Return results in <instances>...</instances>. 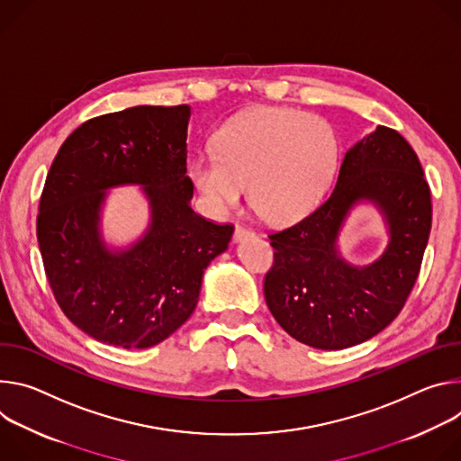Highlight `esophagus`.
Wrapping results in <instances>:
<instances>
[{"label": "esophagus", "mask_w": 461, "mask_h": 461, "mask_svg": "<svg viewBox=\"0 0 461 461\" xmlns=\"http://www.w3.org/2000/svg\"><path fill=\"white\" fill-rule=\"evenodd\" d=\"M252 236H254V230H250V229H247L243 225H236V229H234V240L236 241H241V240L252 238Z\"/></svg>", "instance_id": "34e87169"}]
</instances>
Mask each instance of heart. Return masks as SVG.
Returning <instances> with one entry per match:
<instances>
[{
  "label": "heart",
  "mask_w": 461,
  "mask_h": 461,
  "mask_svg": "<svg viewBox=\"0 0 461 461\" xmlns=\"http://www.w3.org/2000/svg\"><path fill=\"white\" fill-rule=\"evenodd\" d=\"M214 151L197 156L188 177L212 216H225L249 197L275 225L313 212L326 195L339 161L333 126L294 108L262 106L227 121Z\"/></svg>",
  "instance_id": "obj_1"
}]
</instances>
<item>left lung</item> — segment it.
Segmentation results:
<instances>
[{
    "label": "left lung",
    "mask_w": 461,
    "mask_h": 461,
    "mask_svg": "<svg viewBox=\"0 0 461 461\" xmlns=\"http://www.w3.org/2000/svg\"><path fill=\"white\" fill-rule=\"evenodd\" d=\"M382 211L391 241L370 267L340 257L338 232L357 202ZM432 225L430 188L412 146L395 130L375 131L349 148L331 195L302 221L269 236L275 264L264 293L276 322L298 342L344 349L383 331L402 310Z\"/></svg>",
    "instance_id": "left-lung-1"
}]
</instances>
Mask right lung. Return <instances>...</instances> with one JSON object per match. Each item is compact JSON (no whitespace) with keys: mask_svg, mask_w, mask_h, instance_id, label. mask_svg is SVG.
<instances>
[{"mask_svg":"<svg viewBox=\"0 0 461 461\" xmlns=\"http://www.w3.org/2000/svg\"><path fill=\"white\" fill-rule=\"evenodd\" d=\"M190 106H135L95 117L60 146L40 197L36 236L50 289L66 317L98 342L149 348L195 310L209 264L234 227L190 207ZM140 184L150 225L128 249L99 234L105 190Z\"/></svg>","mask_w":461,"mask_h":461,"instance_id":"1","label":"right lung"}]
</instances>
